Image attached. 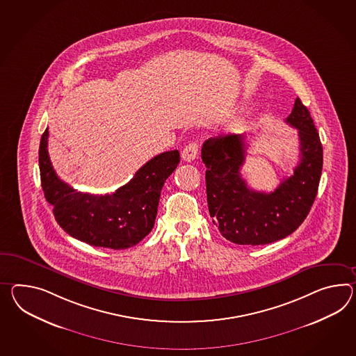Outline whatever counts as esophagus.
I'll return each instance as SVG.
<instances>
[{
	"label": "esophagus",
	"mask_w": 356,
	"mask_h": 356,
	"mask_svg": "<svg viewBox=\"0 0 356 356\" xmlns=\"http://www.w3.org/2000/svg\"><path fill=\"white\" fill-rule=\"evenodd\" d=\"M198 153H200V145L197 143H191L189 145L182 149L181 158L186 162H191L195 158H198Z\"/></svg>",
	"instance_id": "esophagus-1"
}]
</instances>
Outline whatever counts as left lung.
<instances>
[{
	"instance_id": "left-lung-1",
	"label": "left lung",
	"mask_w": 356,
	"mask_h": 356,
	"mask_svg": "<svg viewBox=\"0 0 356 356\" xmlns=\"http://www.w3.org/2000/svg\"><path fill=\"white\" fill-rule=\"evenodd\" d=\"M286 122L298 130L300 163L271 193L248 188L241 175L245 135L211 138L202 147L209 216L230 242L250 245L277 242L292 234L310 212L323 168L321 138L309 109L298 97Z\"/></svg>"
}]
</instances>
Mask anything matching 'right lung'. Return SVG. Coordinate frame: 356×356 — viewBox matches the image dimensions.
<instances>
[{
	"instance_id": "right-lung-1",
	"label": "right lung",
	"mask_w": 356,
	"mask_h": 356,
	"mask_svg": "<svg viewBox=\"0 0 356 356\" xmlns=\"http://www.w3.org/2000/svg\"><path fill=\"white\" fill-rule=\"evenodd\" d=\"M47 140L46 129L38 158L41 185L64 232L90 245L112 250L130 248L152 232L163 184L180 162L179 150L152 158L112 194L95 195L77 191L58 177L49 156Z\"/></svg>"
}]
</instances>
